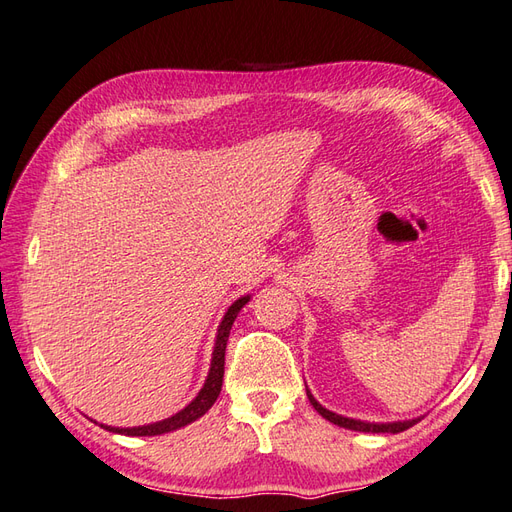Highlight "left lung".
<instances>
[{"label": "left lung", "mask_w": 512, "mask_h": 512, "mask_svg": "<svg viewBox=\"0 0 512 512\" xmlns=\"http://www.w3.org/2000/svg\"><path fill=\"white\" fill-rule=\"evenodd\" d=\"M306 396H309L311 405L317 410V414H322L326 420H331V423L339 425V427H346V429H355V431H372V434H399V431L410 429L412 425L418 423V418L414 420H403V423H363V420H355V418H346V416H339L335 412H328L326 407H322L313 399V394L306 390Z\"/></svg>", "instance_id": "8db88e82"}]
</instances>
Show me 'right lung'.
Listing matches in <instances>:
<instances>
[{"label":"right lung","instance_id":"1","mask_svg":"<svg viewBox=\"0 0 512 512\" xmlns=\"http://www.w3.org/2000/svg\"><path fill=\"white\" fill-rule=\"evenodd\" d=\"M249 295L245 298H238L230 309H227L223 322L219 326V335H217V346H214L212 352V366H210V374L206 383H203L201 392L197 394V399L192 401L190 405H186L184 410L179 414L170 416L166 420H160V423H153V425H144V427H127V429H120V427H105L109 431H116V434H124V436H160V434H168V431H175L179 427H186L190 425L192 420L201 418L206 414L210 407L214 405V401L219 399L221 394V385H223V372H225V346H227V337H230V328L236 320L238 311L243 309L247 304ZM102 427V425H100Z\"/></svg>","mask_w":512,"mask_h":512}]
</instances>
